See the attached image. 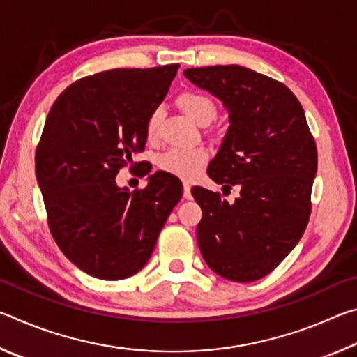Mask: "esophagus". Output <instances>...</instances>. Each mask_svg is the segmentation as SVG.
Returning <instances> with one entry per match:
<instances>
[{
    "instance_id": "obj_1",
    "label": "esophagus",
    "mask_w": 357,
    "mask_h": 357,
    "mask_svg": "<svg viewBox=\"0 0 357 357\" xmlns=\"http://www.w3.org/2000/svg\"><path fill=\"white\" fill-rule=\"evenodd\" d=\"M184 198H187V200H190L192 198V193H190V183L189 181H184Z\"/></svg>"
}]
</instances>
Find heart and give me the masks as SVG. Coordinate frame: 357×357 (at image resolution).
Segmentation results:
<instances>
[{
	"mask_svg": "<svg viewBox=\"0 0 357 357\" xmlns=\"http://www.w3.org/2000/svg\"><path fill=\"white\" fill-rule=\"evenodd\" d=\"M178 105L183 108V112L190 116L198 124L211 123L214 119L217 108L214 100L209 96L198 91H185L178 96ZM160 124V112L154 110L149 114L146 121V135L148 138H154L157 135ZM208 153L202 148L193 149H181L173 148L162 154L157 160V164L162 170L174 174L178 178L190 179L200 172L202 165L206 162Z\"/></svg>",
	"mask_w": 357,
	"mask_h": 357,
	"instance_id": "obj_1",
	"label": "heart"
}]
</instances>
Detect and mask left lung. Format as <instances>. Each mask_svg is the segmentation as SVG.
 <instances>
[{"label": "left lung", "mask_w": 357, "mask_h": 357, "mask_svg": "<svg viewBox=\"0 0 357 357\" xmlns=\"http://www.w3.org/2000/svg\"><path fill=\"white\" fill-rule=\"evenodd\" d=\"M184 75L228 110V130L208 174L228 189L241 187L231 204L193 187L203 211L198 247L223 279L258 280L285 259L309 223L315 138L299 100L274 78L236 64L185 69Z\"/></svg>", "instance_id": "1"}]
</instances>
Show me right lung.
<instances>
[{"mask_svg": "<svg viewBox=\"0 0 357 357\" xmlns=\"http://www.w3.org/2000/svg\"><path fill=\"white\" fill-rule=\"evenodd\" d=\"M178 69L99 72L66 88L48 112L36 149L48 227L64 255L98 279L137 274L183 197L181 181L165 172L149 174L148 185L134 192L114 179L144 149L146 121Z\"/></svg>", "mask_w": 357, "mask_h": 357, "instance_id": "right-lung-1", "label": "right lung"}]
</instances>
